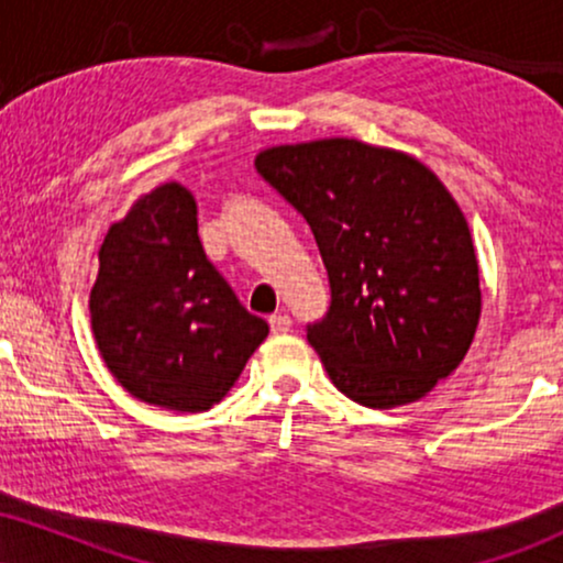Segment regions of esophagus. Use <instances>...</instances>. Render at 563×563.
Wrapping results in <instances>:
<instances>
[{"label": "esophagus", "mask_w": 563, "mask_h": 563, "mask_svg": "<svg viewBox=\"0 0 563 563\" xmlns=\"http://www.w3.org/2000/svg\"><path fill=\"white\" fill-rule=\"evenodd\" d=\"M268 325H271V334H287L289 325H292V318L287 313H274L268 318Z\"/></svg>", "instance_id": "obj_1"}]
</instances>
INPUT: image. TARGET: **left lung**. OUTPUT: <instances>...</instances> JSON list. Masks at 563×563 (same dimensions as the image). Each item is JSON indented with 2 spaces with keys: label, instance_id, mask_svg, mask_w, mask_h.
Here are the masks:
<instances>
[{
  "label": "left lung",
  "instance_id": "1",
  "mask_svg": "<svg viewBox=\"0 0 563 563\" xmlns=\"http://www.w3.org/2000/svg\"><path fill=\"white\" fill-rule=\"evenodd\" d=\"M255 169L302 213L331 302L308 342L344 397L391 409L451 376L481 321L464 213L418 158L346 137L268 148Z\"/></svg>",
  "mask_w": 563,
  "mask_h": 563
}]
</instances>
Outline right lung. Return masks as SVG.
I'll list each match as a JSON object with an SVG mask.
<instances>
[{
	"label": "right lung",
	"instance_id": "1",
	"mask_svg": "<svg viewBox=\"0 0 563 563\" xmlns=\"http://www.w3.org/2000/svg\"><path fill=\"white\" fill-rule=\"evenodd\" d=\"M196 198L156 187L109 229L90 289V325L112 376L135 399L206 412L268 336L198 238Z\"/></svg>",
	"mask_w": 563,
	"mask_h": 563
}]
</instances>
